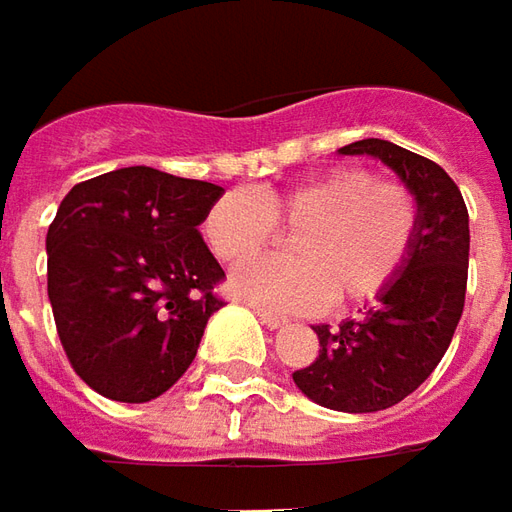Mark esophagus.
<instances>
[{"label":"esophagus","instance_id":"34e87169","mask_svg":"<svg viewBox=\"0 0 512 512\" xmlns=\"http://www.w3.org/2000/svg\"><path fill=\"white\" fill-rule=\"evenodd\" d=\"M259 312V321H262L267 329H281L290 324V318H284V315H276V312H267V310H256Z\"/></svg>","mask_w":512,"mask_h":512}]
</instances>
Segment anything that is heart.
Here are the masks:
<instances>
[{
  "label": "heart",
  "instance_id": "1",
  "mask_svg": "<svg viewBox=\"0 0 512 512\" xmlns=\"http://www.w3.org/2000/svg\"><path fill=\"white\" fill-rule=\"evenodd\" d=\"M276 222L298 231L296 259L236 267L233 296L276 312L315 310L327 298L344 307L372 301L397 279L417 233V202L366 168H332L256 197H219L202 216V236L222 262H245L270 245Z\"/></svg>",
  "mask_w": 512,
  "mask_h": 512
}]
</instances>
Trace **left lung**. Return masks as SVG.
<instances>
[{"instance_id": "1", "label": "left lung", "mask_w": 512, "mask_h": 512, "mask_svg": "<svg viewBox=\"0 0 512 512\" xmlns=\"http://www.w3.org/2000/svg\"><path fill=\"white\" fill-rule=\"evenodd\" d=\"M338 154H366L389 166L417 202V233L397 279L360 318L318 324V358L293 372L312 403L372 414L397 406L437 369L465 307L468 208L434 160L397 143L366 137Z\"/></svg>"}]
</instances>
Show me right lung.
Wrapping results in <instances>:
<instances>
[{"label":"right lung","instance_id":"add662e5","mask_svg":"<svg viewBox=\"0 0 512 512\" xmlns=\"http://www.w3.org/2000/svg\"><path fill=\"white\" fill-rule=\"evenodd\" d=\"M225 188L149 166L72 185L47 231V296L72 369L118 403H149L197 358L225 270L202 216Z\"/></svg>","mask_w":512,"mask_h":512}]
</instances>
